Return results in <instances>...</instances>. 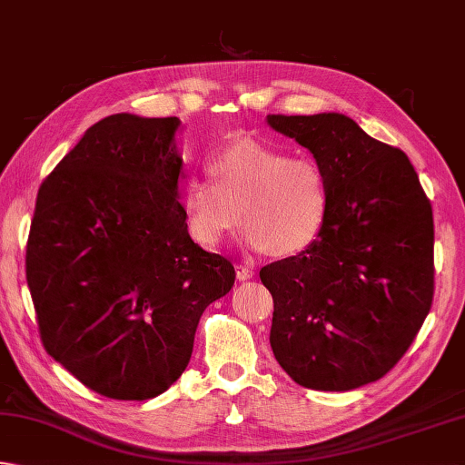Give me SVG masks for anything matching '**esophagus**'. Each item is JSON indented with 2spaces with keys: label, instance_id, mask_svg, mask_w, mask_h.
Segmentation results:
<instances>
[{
  "label": "esophagus",
  "instance_id": "obj_1",
  "mask_svg": "<svg viewBox=\"0 0 465 465\" xmlns=\"http://www.w3.org/2000/svg\"><path fill=\"white\" fill-rule=\"evenodd\" d=\"M234 269H236V279H239V282H247V279L255 275V271L247 265H236Z\"/></svg>",
  "mask_w": 465,
  "mask_h": 465
}]
</instances>
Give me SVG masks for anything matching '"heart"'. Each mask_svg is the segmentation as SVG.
<instances>
[{"instance_id": "1", "label": "heart", "mask_w": 465, "mask_h": 465, "mask_svg": "<svg viewBox=\"0 0 465 465\" xmlns=\"http://www.w3.org/2000/svg\"><path fill=\"white\" fill-rule=\"evenodd\" d=\"M210 178H188L182 190L183 226L190 239L213 249L241 223V244L252 251L297 255L320 239L330 221L331 190L313 157L241 139L210 157Z\"/></svg>"}]
</instances>
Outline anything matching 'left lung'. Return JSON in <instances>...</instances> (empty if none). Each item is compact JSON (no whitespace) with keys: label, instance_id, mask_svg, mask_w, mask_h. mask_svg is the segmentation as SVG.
I'll return each mask as SVG.
<instances>
[{"label":"left lung","instance_id":"8db88e82","mask_svg":"<svg viewBox=\"0 0 465 465\" xmlns=\"http://www.w3.org/2000/svg\"><path fill=\"white\" fill-rule=\"evenodd\" d=\"M326 170L322 236L261 269L273 295L271 348L305 389L352 391L407 352L433 302V213L409 157L341 113L267 115Z\"/></svg>","mask_w":465,"mask_h":465}]
</instances>
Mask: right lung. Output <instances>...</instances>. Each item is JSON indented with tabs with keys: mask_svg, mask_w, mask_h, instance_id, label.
<instances>
[{
	"mask_svg": "<svg viewBox=\"0 0 465 465\" xmlns=\"http://www.w3.org/2000/svg\"><path fill=\"white\" fill-rule=\"evenodd\" d=\"M178 117L117 113L44 180L25 279L46 352L103 397L162 395L190 362L234 267L190 239L178 203Z\"/></svg>",
	"mask_w": 465,
	"mask_h": 465,
	"instance_id": "1",
	"label": "right lung"
}]
</instances>
